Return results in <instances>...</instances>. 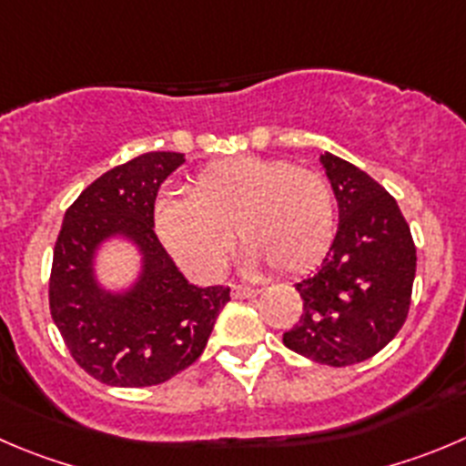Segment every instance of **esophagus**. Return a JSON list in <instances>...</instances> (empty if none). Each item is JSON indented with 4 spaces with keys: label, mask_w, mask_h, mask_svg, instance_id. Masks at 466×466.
Here are the masks:
<instances>
[{
    "label": "esophagus",
    "mask_w": 466,
    "mask_h": 466,
    "mask_svg": "<svg viewBox=\"0 0 466 466\" xmlns=\"http://www.w3.org/2000/svg\"><path fill=\"white\" fill-rule=\"evenodd\" d=\"M258 287H243V285H232V297L234 299H253L258 297Z\"/></svg>",
    "instance_id": "1"
}]
</instances>
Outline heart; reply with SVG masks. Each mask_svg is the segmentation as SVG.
Here are the masks:
<instances>
[{
	"instance_id": "1",
	"label": "heart",
	"mask_w": 466,
	"mask_h": 466,
	"mask_svg": "<svg viewBox=\"0 0 466 466\" xmlns=\"http://www.w3.org/2000/svg\"><path fill=\"white\" fill-rule=\"evenodd\" d=\"M154 229L165 250L198 278L223 271L232 229L246 246L243 268L268 264L278 273H301L331 246L336 208L315 169L238 156L202 169L188 195H160Z\"/></svg>"
}]
</instances>
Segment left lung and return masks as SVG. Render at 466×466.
Returning a JSON list of instances; mask_svg holds the SVG:
<instances>
[{
    "instance_id": "8db88e82",
    "label": "left lung",
    "mask_w": 466,
    "mask_h": 466,
    "mask_svg": "<svg viewBox=\"0 0 466 466\" xmlns=\"http://www.w3.org/2000/svg\"><path fill=\"white\" fill-rule=\"evenodd\" d=\"M338 199V232L324 262L297 282L301 319L282 333L287 350L345 368L384 350L411 303L416 248L398 202L356 165L319 156Z\"/></svg>"
}]
</instances>
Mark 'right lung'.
Masks as SVG:
<instances>
[{
  "instance_id": "right-lung-1",
  "label": "right lung",
  "mask_w": 466,
  "mask_h": 466,
  "mask_svg": "<svg viewBox=\"0 0 466 466\" xmlns=\"http://www.w3.org/2000/svg\"><path fill=\"white\" fill-rule=\"evenodd\" d=\"M184 154L151 151L86 186L64 213L50 276V312L82 370L107 386L163 384L199 359L229 287L186 280L154 232L160 184ZM128 242L141 268L110 290L95 273L100 250Z\"/></svg>"
}]
</instances>
